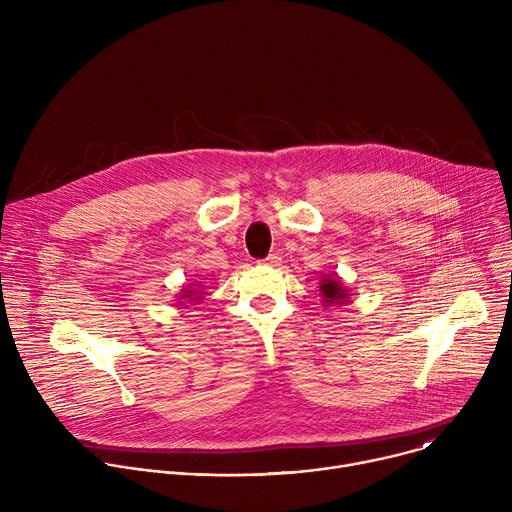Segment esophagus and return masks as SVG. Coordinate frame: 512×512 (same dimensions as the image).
I'll list each match as a JSON object with an SVG mask.
<instances>
[{
  "label": "esophagus",
  "mask_w": 512,
  "mask_h": 512,
  "mask_svg": "<svg viewBox=\"0 0 512 512\" xmlns=\"http://www.w3.org/2000/svg\"><path fill=\"white\" fill-rule=\"evenodd\" d=\"M279 259H281V257H279L277 253H269V255L263 259V263H265V265H277Z\"/></svg>",
  "instance_id": "esophagus-1"
}]
</instances>
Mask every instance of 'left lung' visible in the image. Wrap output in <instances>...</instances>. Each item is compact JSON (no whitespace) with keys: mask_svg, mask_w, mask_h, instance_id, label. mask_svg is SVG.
Masks as SVG:
<instances>
[{"mask_svg":"<svg viewBox=\"0 0 512 512\" xmlns=\"http://www.w3.org/2000/svg\"><path fill=\"white\" fill-rule=\"evenodd\" d=\"M320 289H322V296L326 298V302H328V304H332V302L342 300V298H346V296H348L346 291L340 287V283H338L336 279H324V281H322V285H320Z\"/></svg>","mask_w":512,"mask_h":512,"instance_id":"1","label":"left lung"}]
</instances>
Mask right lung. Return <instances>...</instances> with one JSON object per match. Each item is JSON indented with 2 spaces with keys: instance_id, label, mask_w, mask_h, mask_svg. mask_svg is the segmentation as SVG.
Wrapping results in <instances>:
<instances>
[{
  "instance_id": "right-lung-1",
  "label": "right lung",
  "mask_w": 512,
  "mask_h": 512,
  "mask_svg": "<svg viewBox=\"0 0 512 512\" xmlns=\"http://www.w3.org/2000/svg\"><path fill=\"white\" fill-rule=\"evenodd\" d=\"M186 296H182V298H188V300H192L194 296H196V291H192V289H188V291H184ZM196 300H200V298H196Z\"/></svg>"
}]
</instances>
